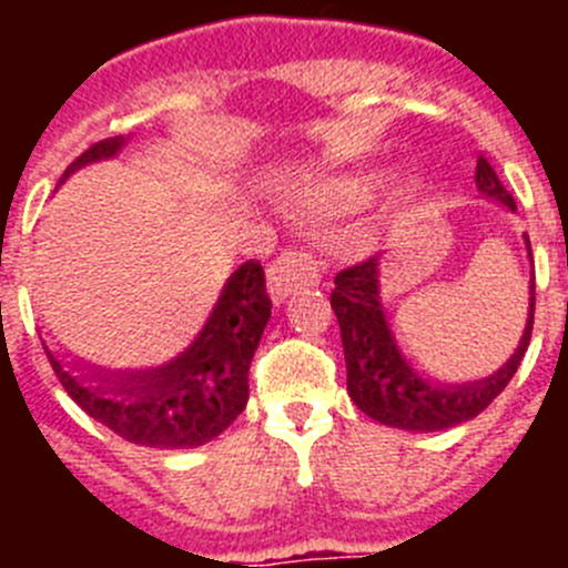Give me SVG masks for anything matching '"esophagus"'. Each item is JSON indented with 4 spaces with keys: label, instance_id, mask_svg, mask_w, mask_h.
<instances>
[{
    "label": "esophagus",
    "instance_id": "34e87169",
    "mask_svg": "<svg viewBox=\"0 0 568 568\" xmlns=\"http://www.w3.org/2000/svg\"><path fill=\"white\" fill-rule=\"evenodd\" d=\"M318 278L321 273L313 255L304 253V250H290V253L278 255V261L270 264L267 290L275 304H281L287 295H295L298 290L318 284Z\"/></svg>",
    "mask_w": 568,
    "mask_h": 568
}]
</instances>
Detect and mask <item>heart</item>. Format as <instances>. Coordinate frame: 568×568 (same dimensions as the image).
<instances>
[{
  "instance_id": "heart-1",
  "label": "heart",
  "mask_w": 568,
  "mask_h": 568,
  "mask_svg": "<svg viewBox=\"0 0 568 568\" xmlns=\"http://www.w3.org/2000/svg\"><path fill=\"white\" fill-rule=\"evenodd\" d=\"M366 193H369V184L358 182V179H349V182H335L329 187H324L318 193L321 202L338 204V207H349V204L364 202Z\"/></svg>"
}]
</instances>
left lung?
Instances as JSON below:
<instances>
[{"label": "left lung", "instance_id": "1", "mask_svg": "<svg viewBox=\"0 0 568 568\" xmlns=\"http://www.w3.org/2000/svg\"><path fill=\"white\" fill-rule=\"evenodd\" d=\"M475 182L480 193L506 204L509 210H518L511 193L500 184L498 173L491 170L484 155L478 159ZM526 247H529V239H526ZM529 301L526 333L520 338L518 353L511 355L509 364H504V369L475 384L438 386L420 378L413 366L406 364L395 346L393 333L386 327L378 295V255L341 270L335 275L329 304L338 315L349 398L369 418L395 426V429H413V433H438V429L471 420L504 393L511 375L518 373L520 358L531 338V324H535V284H531Z\"/></svg>", "mask_w": 568, "mask_h": 568}]
</instances>
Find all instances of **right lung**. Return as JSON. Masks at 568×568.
Masks as SVG:
<instances>
[{
	"instance_id": "1",
	"label": "right lung",
	"mask_w": 568,
	"mask_h": 568,
	"mask_svg": "<svg viewBox=\"0 0 568 568\" xmlns=\"http://www.w3.org/2000/svg\"><path fill=\"white\" fill-rule=\"evenodd\" d=\"M124 139H102L90 144L77 162H70L62 179L82 164L110 159ZM273 301L264 284L258 261L241 264L230 275L222 298L187 353L150 373H124L93 378L97 386L70 375L59 358L48 353L64 393L115 435L139 446L184 449L202 446L222 435L247 406V373L261 333L267 327Z\"/></svg>"
}]
</instances>
